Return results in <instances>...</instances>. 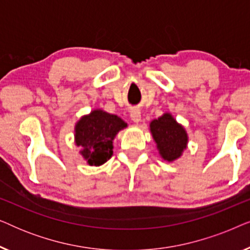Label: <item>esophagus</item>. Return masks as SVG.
I'll use <instances>...</instances> for the list:
<instances>
[{
    "label": "esophagus",
    "instance_id": "obj_1",
    "mask_svg": "<svg viewBox=\"0 0 250 250\" xmlns=\"http://www.w3.org/2000/svg\"><path fill=\"white\" fill-rule=\"evenodd\" d=\"M129 116H131V119L134 123L141 122V111H140L139 109H132Z\"/></svg>",
    "mask_w": 250,
    "mask_h": 250
}]
</instances>
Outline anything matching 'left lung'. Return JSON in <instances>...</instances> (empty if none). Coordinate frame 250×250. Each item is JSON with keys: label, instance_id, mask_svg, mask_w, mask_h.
<instances>
[{"label": "left lung", "instance_id": "left-lung-1", "mask_svg": "<svg viewBox=\"0 0 250 250\" xmlns=\"http://www.w3.org/2000/svg\"><path fill=\"white\" fill-rule=\"evenodd\" d=\"M150 131L157 143L160 156L167 162H173L181 157L187 149L188 134L170 114H164L162 117L150 123Z\"/></svg>", "mask_w": 250, "mask_h": 250}]
</instances>
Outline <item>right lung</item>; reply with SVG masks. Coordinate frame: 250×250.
Wrapping results in <instances>:
<instances>
[{"label": "right lung", "instance_id": "right-lung-1", "mask_svg": "<svg viewBox=\"0 0 250 250\" xmlns=\"http://www.w3.org/2000/svg\"><path fill=\"white\" fill-rule=\"evenodd\" d=\"M127 124L118 116L97 109L82 117L75 127V142L91 166H100L112 156V140Z\"/></svg>", "mask_w": 250, "mask_h": 250}]
</instances>
